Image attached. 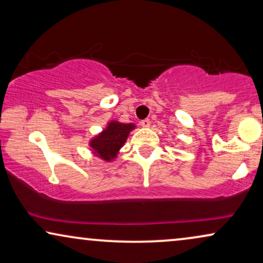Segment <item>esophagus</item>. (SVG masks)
Here are the masks:
<instances>
[{"label":"esophagus","mask_w":263,"mask_h":263,"mask_svg":"<svg viewBox=\"0 0 263 263\" xmlns=\"http://www.w3.org/2000/svg\"><path fill=\"white\" fill-rule=\"evenodd\" d=\"M140 124H141L143 128H148L149 125H151V121H149V118H145V120H142L141 122H140Z\"/></svg>","instance_id":"34e87169"}]
</instances>
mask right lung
Here are the masks:
<instances>
[{
  "label": "right lung",
  "mask_w": 263,
  "mask_h": 263,
  "mask_svg": "<svg viewBox=\"0 0 263 263\" xmlns=\"http://www.w3.org/2000/svg\"><path fill=\"white\" fill-rule=\"evenodd\" d=\"M135 125L132 123H120V122H110L106 129L91 141V147L96 156L102 159L110 161L116 157L118 151L124 145L129 133Z\"/></svg>",
  "instance_id": "1"
}]
</instances>
